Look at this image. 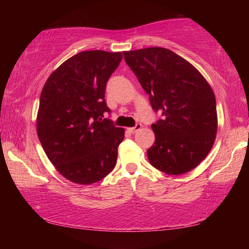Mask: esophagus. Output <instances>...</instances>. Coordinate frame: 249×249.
Wrapping results in <instances>:
<instances>
[{"mask_svg": "<svg viewBox=\"0 0 249 249\" xmlns=\"http://www.w3.org/2000/svg\"><path fill=\"white\" fill-rule=\"evenodd\" d=\"M142 124H136V125L134 126V127L128 128V130H129L130 133H136V132H138V130H140V129H142Z\"/></svg>", "mask_w": 249, "mask_h": 249, "instance_id": "esophagus-1", "label": "esophagus"}]
</instances>
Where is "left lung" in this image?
Segmentation results:
<instances>
[{"mask_svg": "<svg viewBox=\"0 0 249 249\" xmlns=\"http://www.w3.org/2000/svg\"><path fill=\"white\" fill-rule=\"evenodd\" d=\"M155 111V142L147 150L151 166L167 175L191 171L212 149L217 132L215 95L196 67L161 47L124 52Z\"/></svg>", "mask_w": 249, "mask_h": 249, "instance_id": "8db88e82", "label": "left lung"}]
</instances>
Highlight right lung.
I'll list each match as a JSON object with an SVG mask.
<instances>
[{"label":"right lung","mask_w":249,"mask_h":249,"mask_svg":"<svg viewBox=\"0 0 249 249\" xmlns=\"http://www.w3.org/2000/svg\"><path fill=\"white\" fill-rule=\"evenodd\" d=\"M121 53L89 50L53 71L40 94L37 135L46 155L67 180L91 184L115 167L125 129L111 120L105 87L122 60Z\"/></svg>","instance_id":"1"}]
</instances>
